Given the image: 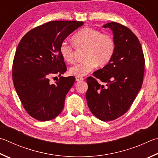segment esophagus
Listing matches in <instances>:
<instances>
[{"instance_id": "obj_1", "label": "esophagus", "mask_w": 158, "mask_h": 158, "mask_svg": "<svg viewBox=\"0 0 158 158\" xmlns=\"http://www.w3.org/2000/svg\"><path fill=\"white\" fill-rule=\"evenodd\" d=\"M84 78L83 77H76V81L77 82H79V81H84Z\"/></svg>"}]
</instances>
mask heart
<instances>
[{"label": "heart", "mask_w": 158, "mask_h": 158, "mask_svg": "<svg viewBox=\"0 0 158 158\" xmlns=\"http://www.w3.org/2000/svg\"><path fill=\"white\" fill-rule=\"evenodd\" d=\"M74 45L85 49L84 61L70 68V73L76 77H84L98 65L104 66L110 61L115 49V42L110 34H102L99 30L84 27L73 37ZM60 54L65 61L72 64L74 61V48L66 41L61 43Z\"/></svg>", "instance_id": "obj_1"}]
</instances>
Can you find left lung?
<instances>
[{"instance_id":"1","label":"left lung","mask_w":158,"mask_h":158,"mask_svg":"<svg viewBox=\"0 0 158 158\" xmlns=\"http://www.w3.org/2000/svg\"><path fill=\"white\" fill-rule=\"evenodd\" d=\"M103 27L113 31L115 49L110 61L93 76L107 84L88 77L85 97L91 113L108 122L123 115L133 104L142 87L145 61L141 44L130 29L115 22Z\"/></svg>"}]
</instances>
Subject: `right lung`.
<instances>
[{"label": "right lung", "mask_w": 158, "mask_h": 158, "mask_svg": "<svg viewBox=\"0 0 158 158\" xmlns=\"http://www.w3.org/2000/svg\"><path fill=\"white\" fill-rule=\"evenodd\" d=\"M83 25L82 21H50L28 31L20 41L13 61V82L23 106L33 118L48 121L64 109L75 77H61L51 84L49 77H60L66 71L60 45Z\"/></svg>", "instance_id": "obj_1"}]
</instances>
